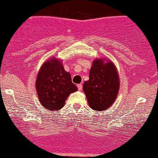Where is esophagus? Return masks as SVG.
I'll return each mask as SVG.
<instances>
[{
	"instance_id": "obj_1",
	"label": "esophagus",
	"mask_w": 158,
	"mask_h": 158,
	"mask_svg": "<svg viewBox=\"0 0 158 158\" xmlns=\"http://www.w3.org/2000/svg\"><path fill=\"white\" fill-rule=\"evenodd\" d=\"M77 88H78V90H82V88H83V85H82V84H78V85H77Z\"/></svg>"
}]
</instances>
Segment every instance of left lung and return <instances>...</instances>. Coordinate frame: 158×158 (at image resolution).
<instances>
[{"mask_svg": "<svg viewBox=\"0 0 158 158\" xmlns=\"http://www.w3.org/2000/svg\"><path fill=\"white\" fill-rule=\"evenodd\" d=\"M119 88L117 71L111 62L96 60L90 70L89 80L83 84V91L92 109L103 111L113 104Z\"/></svg>", "mask_w": 158, "mask_h": 158, "instance_id": "1", "label": "left lung"}]
</instances>
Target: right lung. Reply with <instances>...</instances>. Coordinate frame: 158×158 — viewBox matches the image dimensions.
Returning a JSON list of instances; mask_svg holds the SVG:
<instances>
[{
  "instance_id": "obj_1",
  "label": "right lung",
  "mask_w": 158,
  "mask_h": 158,
  "mask_svg": "<svg viewBox=\"0 0 158 158\" xmlns=\"http://www.w3.org/2000/svg\"><path fill=\"white\" fill-rule=\"evenodd\" d=\"M39 100L44 108L57 111L64 106L71 93L77 90L71 75L55 58L46 61L41 68L36 81Z\"/></svg>"
}]
</instances>
